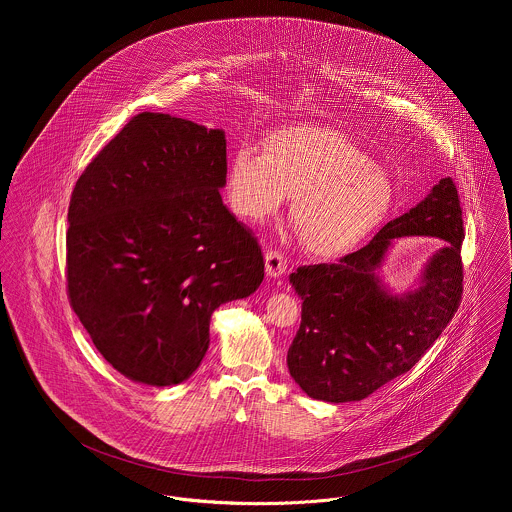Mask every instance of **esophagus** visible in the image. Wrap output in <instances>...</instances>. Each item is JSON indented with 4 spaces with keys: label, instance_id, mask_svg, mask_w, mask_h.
Returning a JSON list of instances; mask_svg holds the SVG:
<instances>
[{
    "label": "esophagus",
    "instance_id": "obj_1",
    "mask_svg": "<svg viewBox=\"0 0 512 512\" xmlns=\"http://www.w3.org/2000/svg\"><path fill=\"white\" fill-rule=\"evenodd\" d=\"M288 258L278 250H266V274L272 278H280L288 272Z\"/></svg>",
    "mask_w": 512,
    "mask_h": 512
}]
</instances>
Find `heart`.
<instances>
[{
	"instance_id": "1",
	"label": "heart",
	"mask_w": 512,
	"mask_h": 512,
	"mask_svg": "<svg viewBox=\"0 0 512 512\" xmlns=\"http://www.w3.org/2000/svg\"><path fill=\"white\" fill-rule=\"evenodd\" d=\"M228 197L244 219L272 217L293 197L303 246L321 258L355 250L390 211L388 173L347 136L319 126L272 132L264 151L240 146L228 165Z\"/></svg>"
}]
</instances>
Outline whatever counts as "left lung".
<instances>
[{"instance_id":"left-lung-1","label":"left lung","mask_w":512,"mask_h":512,"mask_svg":"<svg viewBox=\"0 0 512 512\" xmlns=\"http://www.w3.org/2000/svg\"><path fill=\"white\" fill-rule=\"evenodd\" d=\"M436 235L444 246L420 291L396 298L375 276L391 240ZM461 201L451 177L414 209L390 220L337 264L299 266L290 282L301 295V325L288 368L301 390L325 402L363 400L416 365L453 319L463 293Z\"/></svg>"}]
</instances>
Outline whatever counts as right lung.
<instances>
[{
  "label": "right lung",
  "instance_id": "1",
  "mask_svg": "<svg viewBox=\"0 0 512 512\" xmlns=\"http://www.w3.org/2000/svg\"><path fill=\"white\" fill-rule=\"evenodd\" d=\"M224 183L222 130L142 112L74 185L69 301L98 353L132 380L189 378L213 311L264 280L258 238L222 203Z\"/></svg>",
  "mask_w": 512,
  "mask_h": 512
}]
</instances>
